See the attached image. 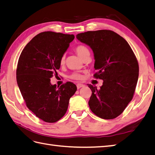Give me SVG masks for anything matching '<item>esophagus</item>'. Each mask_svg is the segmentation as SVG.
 Here are the masks:
<instances>
[{"label":"esophagus","mask_w":155,"mask_h":155,"mask_svg":"<svg viewBox=\"0 0 155 155\" xmlns=\"http://www.w3.org/2000/svg\"><path fill=\"white\" fill-rule=\"evenodd\" d=\"M84 85L83 84H81V83H78L77 84V89H80V88H81V87H83Z\"/></svg>","instance_id":"esophagus-1"}]
</instances>
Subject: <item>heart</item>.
<instances>
[{
  "mask_svg": "<svg viewBox=\"0 0 155 155\" xmlns=\"http://www.w3.org/2000/svg\"><path fill=\"white\" fill-rule=\"evenodd\" d=\"M75 51L78 54V56H79L81 59H83L84 56L87 55V54H90L88 48L83 45H79L76 47ZM64 62H65V56H62L61 59H60V64H64ZM71 78L74 80H81L83 77H82V75L80 74L74 73L71 76Z\"/></svg>",
  "mask_w": 155,
  "mask_h": 155,
  "instance_id": "obj_1",
  "label": "heart"
}]
</instances>
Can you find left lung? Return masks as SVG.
<instances>
[{"label": "left lung", "mask_w": 155, "mask_h": 155, "mask_svg": "<svg viewBox=\"0 0 155 155\" xmlns=\"http://www.w3.org/2000/svg\"><path fill=\"white\" fill-rule=\"evenodd\" d=\"M77 38L92 49L94 77L104 81L99 89L88 84L92 91L91 110L102 119L116 118L133 98L138 79L137 59L126 39L111 30L78 33Z\"/></svg>", "instance_id": "1"}]
</instances>
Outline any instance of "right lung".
Masks as SVG:
<instances>
[{"label":"right lung","instance_id":"right-lung-1","mask_svg":"<svg viewBox=\"0 0 155 155\" xmlns=\"http://www.w3.org/2000/svg\"><path fill=\"white\" fill-rule=\"evenodd\" d=\"M74 35L44 31L24 48L17 68L18 87L27 107L45 122L54 123L64 116L70 98L77 88L71 82L56 88L50 78L56 75L60 59Z\"/></svg>","mask_w":155,"mask_h":155}]
</instances>
